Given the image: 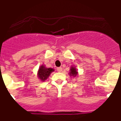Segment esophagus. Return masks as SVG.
<instances>
[{"label": "esophagus", "mask_w": 121, "mask_h": 121, "mask_svg": "<svg viewBox=\"0 0 121 121\" xmlns=\"http://www.w3.org/2000/svg\"><path fill=\"white\" fill-rule=\"evenodd\" d=\"M57 71L58 72H61V71H62V67H58L57 68Z\"/></svg>", "instance_id": "1"}]
</instances>
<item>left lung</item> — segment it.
<instances>
[{"instance_id":"8db88e82","label":"left lung","mask_w":121,"mask_h":121,"mask_svg":"<svg viewBox=\"0 0 121 121\" xmlns=\"http://www.w3.org/2000/svg\"><path fill=\"white\" fill-rule=\"evenodd\" d=\"M69 74H70V76L73 77H76L78 75V70H76V67L74 66H71V67Z\"/></svg>"}]
</instances>
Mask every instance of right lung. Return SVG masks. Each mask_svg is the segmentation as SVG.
<instances>
[{"label":"right lung","instance_id":"add662e5","mask_svg":"<svg viewBox=\"0 0 121 121\" xmlns=\"http://www.w3.org/2000/svg\"><path fill=\"white\" fill-rule=\"evenodd\" d=\"M54 70L51 68H47L43 65H42L37 71V77L42 82H44L48 79L51 73L54 71Z\"/></svg>","mask_w":121,"mask_h":121}]
</instances>
